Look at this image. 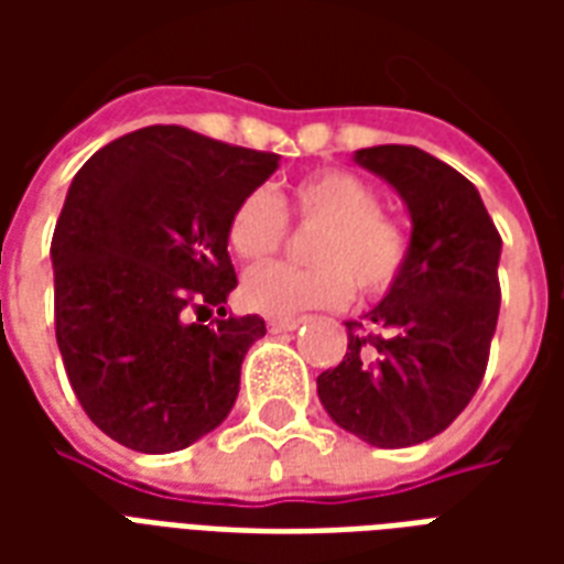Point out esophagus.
Wrapping results in <instances>:
<instances>
[{
    "label": "esophagus",
    "mask_w": 564,
    "mask_h": 564,
    "mask_svg": "<svg viewBox=\"0 0 564 564\" xmlns=\"http://www.w3.org/2000/svg\"><path fill=\"white\" fill-rule=\"evenodd\" d=\"M265 323H269V332H293V329H299V323H302V319L299 317H269Z\"/></svg>",
    "instance_id": "esophagus-1"
}]
</instances>
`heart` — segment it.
I'll use <instances>...</instances> for the list:
<instances>
[{"label":"heart","mask_w":564,"mask_h":564,"mask_svg":"<svg viewBox=\"0 0 564 564\" xmlns=\"http://www.w3.org/2000/svg\"><path fill=\"white\" fill-rule=\"evenodd\" d=\"M286 217L319 226L307 247L314 269L257 265L241 281L250 311L290 317L311 307L344 305L354 286L362 299H378L402 278L411 257V235L380 208V193L366 177L326 169L299 177L281 198L253 189L238 198L226 223V241L245 262H265L283 247Z\"/></svg>","instance_id":"heart-1"}]
</instances>
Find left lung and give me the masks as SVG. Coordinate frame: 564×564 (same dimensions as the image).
<instances>
[{
    "instance_id": "1",
    "label": "left lung",
    "mask_w": 564,
    "mask_h": 564,
    "mask_svg": "<svg viewBox=\"0 0 564 564\" xmlns=\"http://www.w3.org/2000/svg\"><path fill=\"white\" fill-rule=\"evenodd\" d=\"M411 210V257L366 323L347 326V354L317 378L335 423L399 449L444 432L471 402L489 362L501 286V235L477 186L411 144L356 150Z\"/></svg>"
}]
</instances>
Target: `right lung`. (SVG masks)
<instances>
[{
  "mask_svg": "<svg viewBox=\"0 0 564 564\" xmlns=\"http://www.w3.org/2000/svg\"><path fill=\"white\" fill-rule=\"evenodd\" d=\"M278 160L144 127L75 174L51 241L56 344L80 408L117 444L174 453L232 411L265 319L226 317V223ZM210 310L221 319L205 324Z\"/></svg>",
  "mask_w": 564,
  "mask_h": 564,
  "instance_id": "obj_1",
  "label": "right lung"
}]
</instances>
